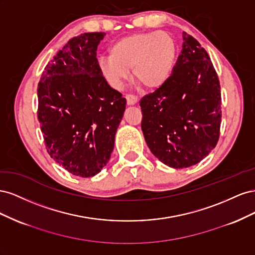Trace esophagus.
Segmentation results:
<instances>
[{
    "mask_svg": "<svg viewBox=\"0 0 255 255\" xmlns=\"http://www.w3.org/2000/svg\"><path fill=\"white\" fill-rule=\"evenodd\" d=\"M126 98H127V102H128V105H134V104L137 103V98H136L134 95L128 94V95L126 96Z\"/></svg>",
    "mask_w": 255,
    "mask_h": 255,
    "instance_id": "1",
    "label": "esophagus"
}]
</instances>
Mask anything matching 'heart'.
Returning <instances> with one entry per match:
<instances>
[{
    "label": "heart",
    "instance_id": "1",
    "mask_svg": "<svg viewBox=\"0 0 255 255\" xmlns=\"http://www.w3.org/2000/svg\"><path fill=\"white\" fill-rule=\"evenodd\" d=\"M111 56L99 60V70L115 89L122 87L132 69L133 80L144 89H157L168 81L176 60V44L165 32L137 33L116 41Z\"/></svg>",
    "mask_w": 255,
    "mask_h": 255
}]
</instances>
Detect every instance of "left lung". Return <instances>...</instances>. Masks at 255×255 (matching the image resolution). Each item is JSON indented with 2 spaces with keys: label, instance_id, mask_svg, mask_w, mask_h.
<instances>
[{
  "label": "left lung",
  "instance_id": "8db88e82",
  "mask_svg": "<svg viewBox=\"0 0 255 255\" xmlns=\"http://www.w3.org/2000/svg\"><path fill=\"white\" fill-rule=\"evenodd\" d=\"M182 48L170 78L139 102L146 144L175 169L206 157L218 142L221 123L220 84L210 56L185 32Z\"/></svg>",
  "mask_w": 255,
  "mask_h": 255
}]
</instances>
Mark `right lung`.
I'll use <instances>...</instances> for the list:
<instances>
[{
	"instance_id": "right-lung-1",
	"label": "right lung",
	"mask_w": 255,
	"mask_h": 255,
	"mask_svg": "<svg viewBox=\"0 0 255 255\" xmlns=\"http://www.w3.org/2000/svg\"><path fill=\"white\" fill-rule=\"evenodd\" d=\"M105 33L73 37L38 83V121L49 155L68 172L94 176L111 158L127 100L100 73L97 48Z\"/></svg>"
}]
</instances>
